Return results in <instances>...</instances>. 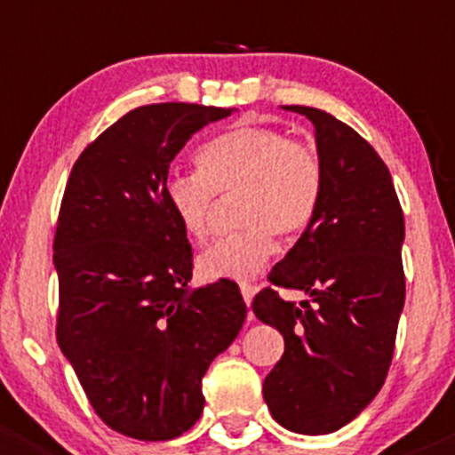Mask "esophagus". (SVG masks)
<instances>
[{
	"label": "esophagus",
	"instance_id": "esophagus-1",
	"mask_svg": "<svg viewBox=\"0 0 455 455\" xmlns=\"http://www.w3.org/2000/svg\"><path fill=\"white\" fill-rule=\"evenodd\" d=\"M240 291H242V299H244V303L251 305L253 294H256V287H253L251 283H240Z\"/></svg>",
	"mask_w": 455,
	"mask_h": 455
}]
</instances>
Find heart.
<instances>
[{
  "label": "heart",
  "instance_id": "heart-1",
  "mask_svg": "<svg viewBox=\"0 0 455 455\" xmlns=\"http://www.w3.org/2000/svg\"><path fill=\"white\" fill-rule=\"evenodd\" d=\"M237 195V231L199 256L206 278L251 280L269 265L278 242L294 240L316 218L323 197V164L314 148L267 125H237L197 152V170L165 181V199L186 235L204 242L215 197Z\"/></svg>",
  "mask_w": 455,
  "mask_h": 455
}]
</instances>
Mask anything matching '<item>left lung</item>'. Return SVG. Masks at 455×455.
Returning a JSON list of instances; mask_svg holds the SVG:
<instances>
[{
  "mask_svg": "<svg viewBox=\"0 0 455 455\" xmlns=\"http://www.w3.org/2000/svg\"><path fill=\"white\" fill-rule=\"evenodd\" d=\"M316 130L323 197L316 218L271 269L253 314L285 339L262 393L278 424L305 435L346 427L388 375L404 307V213L375 148L323 109L285 105ZM275 286L310 294L300 308Z\"/></svg>",
  "mask_w": 455,
  "mask_h": 455,
  "instance_id": "left-lung-1",
  "label": "left lung"
}]
</instances>
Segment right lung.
I'll use <instances>...</instances> for the list:
<instances>
[{
    "label": "right lung",
    "instance_id": "1",
    "mask_svg": "<svg viewBox=\"0 0 455 455\" xmlns=\"http://www.w3.org/2000/svg\"><path fill=\"white\" fill-rule=\"evenodd\" d=\"M227 116L195 103L132 109L84 148L62 195L58 346L96 415L146 443L197 422L204 372L247 318L233 280L190 290L193 249L165 199L170 161Z\"/></svg>",
    "mask_w": 455,
    "mask_h": 455
}]
</instances>
